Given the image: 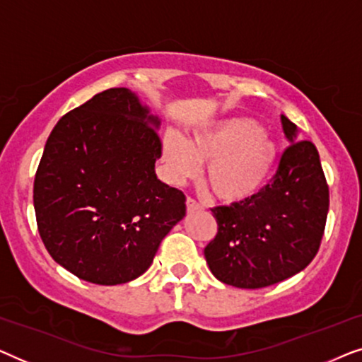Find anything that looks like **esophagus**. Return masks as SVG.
<instances>
[{"label": "esophagus", "instance_id": "34e87169", "mask_svg": "<svg viewBox=\"0 0 362 362\" xmlns=\"http://www.w3.org/2000/svg\"><path fill=\"white\" fill-rule=\"evenodd\" d=\"M186 207H187V212H194V211H201L202 209V206L194 199V197H187V199H186Z\"/></svg>", "mask_w": 362, "mask_h": 362}]
</instances>
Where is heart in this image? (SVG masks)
I'll return each instance as SVG.
<instances>
[{
  "label": "heart",
  "mask_w": 362,
  "mask_h": 362,
  "mask_svg": "<svg viewBox=\"0 0 362 362\" xmlns=\"http://www.w3.org/2000/svg\"><path fill=\"white\" fill-rule=\"evenodd\" d=\"M163 151L177 176L194 175L196 165H207L206 185L226 202L255 194L275 170L279 148L250 118H229L182 141L166 135Z\"/></svg>",
  "instance_id": "1"
}]
</instances>
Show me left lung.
<instances>
[{
    "label": "left lung",
    "instance_id": "8db88e82",
    "mask_svg": "<svg viewBox=\"0 0 362 362\" xmlns=\"http://www.w3.org/2000/svg\"><path fill=\"white\" fill-rule=\"evenodd\" d=\"M291 141L279 168L257 194L214 207L217 234L204 249L212 275L237 288H264L290 279L318 254L329 189L318 150L296 140V125L281 115Z\"/></svg>",
    "mask_w": 362,
    "mask_h": 362
}]
</instances>
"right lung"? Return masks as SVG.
Here are the masks:
<instances>
[{
  "instance_id": "add662e5",
  "label": "right lung",
  "mask_w": 362,
  "mask_h": 362,
  "mask_svg": "<svg viewBox=\"0 0 362 362\" xmlns=\"http://www.w3.org/2000/svg\"><path fill=\"white\" fill-rule=\"evenodd\" d=\"M156 117L135 93L108 88L54 127L34 177L39 235L78 279L120 285L145 274L186 196L156 177Z\"/></svg>"
}]
</instances>
